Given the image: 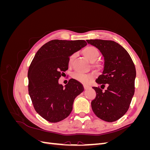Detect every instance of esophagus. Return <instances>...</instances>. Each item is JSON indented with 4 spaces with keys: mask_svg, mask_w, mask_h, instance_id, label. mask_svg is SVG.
<instances>
[{
    "mask_svg": "<svg viewBox=\"0 0 150 150\" xmlns=\"http://www.w3.org/2000/svg\"><path fill=\"white\" fill-rule=\"evenodd\" d=\"M84 89H88L89 87L88 86H86V85H84Z\"/></svg>",
    "mask_w": 150,
    "mask_h": 150,
    "instance_id": "34e87169",
    "label": "esophagus"
}]
</instances>
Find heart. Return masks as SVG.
Instances as JSON below:
<instances>
[{
    "mask_svg": "<svg viewBox=\"0 0 150 150\" xmlns=\"http://www.w3.org/2000/svg\"><path fill=\"white\" fill-rule=\"evenodd\" d=\"M83 55L88 59L91 62H94L96 61L99 56V50L94 46H89L86 47L83 50ZM75 57V54H72L69 56V60H68V62L69 64H71L72 61L73 60V59ZM95 66L98 67L99 66V64H94ZM72 78L74 79L75 80L79 81V82L83 83L85 85L89 84L91 81L93 79V76L91 75H87V74H84L82 73H80V72H73L72 74Z\"/></svg>",
    "mask_w": 150,
    "mask_h": 150,
    "instance_id": "obj_1",
    "label": "heart"
}]
</instances>
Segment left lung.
<instances>
[{"label": "left lung", "mask_w": 150, "mask_h": 150, "mask_svg": "<svg viewBox=\"0 0 150 150\" xmlns=\"http://www.w3.org/2000/svg\"><path fill=\"white\" fill-rule=\"evenodd\" d=\"M97 47L104 56L102 74L96 82L101 88L93 87L96 98L91 101L94 114L105 121H117L128 110L134 93L136 69L128 52L112 40H86ZM105 85L107 89L103 91Z\"/></svg>", "instance_id": "8db88e82"}]
</instances>
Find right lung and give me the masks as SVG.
<instances>
[{
	"label": "right lung",
	"instance_id": "right-lung-1",
	"mask_svg": "<svg viewBox=\"0 0 150 150\" xmlns=\"http://www.w3.org/2000/svg\"><path fill=\"white\" fill-rule=\"evenodd\" d=\"M87 45L84 40L54 39L36 52L28 70V90L35 111L51 122L61 121L70 115L83 84L71 79L65 86L58 80L68 69L69 56Z\"/></svg>",
	"mask_w": 150,
	"mask_h": 150
}]
</instances>
